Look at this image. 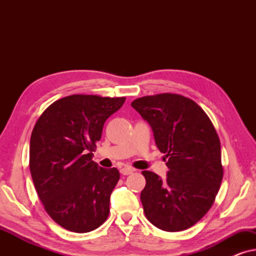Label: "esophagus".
<instances>
[{
    "label": "esophagus",
    "mask_w": 256,
    "mask_h": 256,
    "mask_svg": "<svg viewBox=\"0 0 256 256\" xmlns=\"http://www.w3.org/2000/svg\"><path fill=\"white\" fill-rule=\"evenodd\" d=\"M134 171H135V169H132V166H122V168H121L120 172H121L122 174H124V176H128V174H132V172H134Z\"/></svg>",
    "instance_id": "esophagus-1"
}]
</instances>
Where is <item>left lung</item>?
Returning a JSON list of instances; mask_svg holds the SVG:
<instances>
[{
    "label": "left lung",
    "instance_id": "obj_1",
    "mask_svg": "<svg viewBox=\"0 0 256 256\" xmlns=\"http://www.w3.org/2000/svg\"><path fill=\"white\" fill-rule=\"evenodd\" d=\"M132 106L152 126L169 168L166 180L142 171L146 183L141 202L146 219L166 232L190 228L212 208L222 180L214 126L200 106L180 94L142 96Z\"/></svg>",
    "mask_w": 256,
    "mask_h": 256
}]
</instances>
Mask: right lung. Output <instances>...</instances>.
<instances>
[{"label":"right lung","instance_id":"1","mask_svg":"<svg viewBox=\"0 0 256 256\" xmlns=\"http://www.w3.org/2000/svg\"><path fill=\"white\" fill-rule=\"evenodd\" d=\"M124 100L73 94L51 104L34 124L31 177L45 211L62 228L90 232L110 214V194L120 172L98 166L92 156L104 122Z\"/></svg>","mask_w":256,"mask_h":256}]
</instances>
